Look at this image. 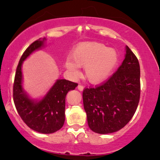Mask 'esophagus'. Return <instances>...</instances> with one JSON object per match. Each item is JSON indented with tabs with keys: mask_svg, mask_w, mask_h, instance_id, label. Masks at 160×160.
Wrapping results in <instances>:
<instances>
[{
	"mask_svg": "<svg viewBox=\"0 0 160 160\" xmlns=\"http://www.w3.org/2000/svg\"><path fill=\"white\" fill-rule=\"evenodd\" d=\"M77 88H78V89L79 91H83V89H84V86H83L82 84H78V87H77Z\"/></svg>",
	"mask_w": 160,
	"mask_h": 160,
	"instance_id": "obj_1",
	"label": "esophagus"
}]
</instances>
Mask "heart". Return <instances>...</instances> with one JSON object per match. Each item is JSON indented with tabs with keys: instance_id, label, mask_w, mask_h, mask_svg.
Returning <instances> with one entry per match:
<instances>
[{
	"instance_id": "obj_1",
	"label": "heart",
	"mask_w": 160,
	"mask_h": 160,
	"mask_svg": "<svg viewBox=\"0 0 160 160\" xmlns=\"http://www.w3.org/2000/svg\"><path fill=\"white\" fill-rule=\"evenodd\" d=\"M71 60L65 61V66L72 76L79 74L78 67L84 68V73L92 83H99L110 76L118 61L115 49L97 42L83 43L73 50Z\"/></svg>"
}]
</instances>
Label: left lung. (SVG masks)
<instances>
[{"mask_svg": "<svg viewBox=\"0 0 160 160\" xmlns=\"http://www.w3.org/2000/svg\"><path fill=\"white\" fill-rule=\"evenodd\" d=\"M140 95L139 62L127 46L125 58L117 71L102 84L83 91L89 128L99 134L121 130L135 114Z\"/></svg>", "mask_w": 160, "mask_h": 160, "instance_id": "1", "label": "left lung"}]
</instances>
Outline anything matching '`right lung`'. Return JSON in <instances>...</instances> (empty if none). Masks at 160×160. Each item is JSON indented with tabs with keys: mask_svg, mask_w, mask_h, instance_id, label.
Instances as JSON below:
<instances>
[{
	"mask_svg": "<svg viewBox=\"0 0 160 160\" xmlns=\"http://www.w3.org/2000/svg\"><path fill=\"white\" fill-rule=\"evenodd\" d=\"M45 39L41 41L39 38L34 41L22 55L15 73L13 99L21 119L30 129L43 134H50L62 128L65 122V97L78 84L66 79H58L38 102H35L26 95L22 86V64L32 52L43 47Z\"/></svg>",
	"mask_w": 160,
	"mask_h": 160,
	"instance_id": "1",
	"label": "right lung"
}]
</instances>
